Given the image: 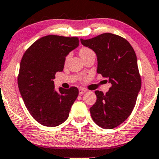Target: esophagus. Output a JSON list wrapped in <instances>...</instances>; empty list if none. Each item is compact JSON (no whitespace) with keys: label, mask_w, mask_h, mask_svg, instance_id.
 Wrapping results in <instances>:
<instances>
[{"label":"esophagus","mask_w":159,"mask_h":159,"mask_svg":"<svg viewBox=\"0 0 159 159\" xmlns=\"http://www.w3.org/2000/svg\"><path fill=\"white\" fill-rule=\"evenodd\" d=\"M86 92V90L85 89L83 88H80L79 89V94L80 95H83V94H84Z\"/></svg>","instance_id":"34e87169"}]
</instances>
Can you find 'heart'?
<instances>
[{
	"label": "heart",
	"mask_w": 159,
	"mask_h": 159,
	"mask_svg": "<svg viewBox=\"0 0 159 159\" xmlns=\"http://www.w3.org/2000/svg\"><path fill=\"white\" fill-rule=\"evenodd\" d=\"M93 52V51L91 50V49H89V48H80V57H83V56H85V55H86L87 54H89V53H90V52ZM69 57H70V55H68L67 57H66V59H68L69 58Z\"/></svg>",
	"instance_id": "heart-1"
}]
</instances>
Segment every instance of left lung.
<instances>
[{
	"instance_id": "1",
	"label": "left lung",
	"mask_w": 159,
	"mask_h": 159,
	"mask_svg": "<svg viewBox=\"0 0 159 159\" xmlns=\"http://www.w3.org/2000/svg\"><path fill=\"white\" fill-rule=\"evenodd\" d=\"M97 55V73L109 79L111 86L104 94L95 91L97 100L90 107L94 122L104 129H113L132 113L141 89L136 53L123 37L103 33L89 39H80Z\"/></svg>"
}]
</instances>
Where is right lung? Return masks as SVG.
Returning a JSON list of instances; mask_svg holds the SVG:
<instances>
[{
	"label": "right lung",
	"instance_id": "obj_1",
	"mask_svg": "<svg viewBox=\"0 0 159 159\" xmlns=\"http://www.w3.org/2000/svg\"><path fill=\"white\" fill-rule=\"evenodd\" d=\"M79 45L77 37L49 35L35 41L20 62L18 86L29 112L45 127H56L69 116L79 95L76 87L54 90L55 73L64 70L66 56Z\"/></svg>",
	"mask_w": 159,
	"mask_h": 159
}]
</instances>
